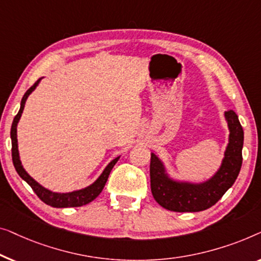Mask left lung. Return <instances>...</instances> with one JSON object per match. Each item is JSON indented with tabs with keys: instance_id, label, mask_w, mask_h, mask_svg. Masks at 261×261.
<instances>
[{
	"instance_id": "left-lung-1",
	"label": "left lung",
	"mask_w": 261,
	"mask_h": 261,
	"mask_svg": "<svg viewBox=\"0 0 261 261\" xmlns=\"http://www.w3.org/2000/svg\"><path fill=\"white\" fill-rule=\"evenodd\" d=\"M229 129V143L225 159L218 172L211 179L199 185L176 182L169 178L163 163L155 153L150 161V185L153 199L171 212H201L211 208L233 186L242 164L244 130L233 110L225 112Z\"/></svg>"
}]
</instances>
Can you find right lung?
I'll list each match as a JSON object with an SVG mask.
<instances>
[{"mask_svg": "<svg viewBox=\"0 0 261 261\" xmlns=\"http://www.w3.org/2000/svg\"><path fill=\"white\" fill-rule=\"evenodd\" d=\"M40 80L41 79H39L38 82H36L34 85L31 87V89L27 90V92H25L23 97H22L20 110H19V112H17V115L15 116V118H14V120H13L12 130H10V138H12V157H13L14 167H15L17 174L20 175V177L22 179H24V181L32 187V189L34 190V193L38 195V197L42 201V202H45L46 204L52 205V207H56V208L82 207V205H85L87 203H90L91 201H93L95 197H97L99 194L101 193L102 188L105 187L106 181H108L110 172H111L112 168L115 167L117 161L119 160V157H117V159H115L109 163V166L104 169L102 174L99 176L98 179L94 183H92V185L89 187H86V188L75 190V192H72V193H53L48 189L43 188V187L40 186L39 183L35 181V179H33L31 176L25 172V170L21 164L19 150H17L16 126L21 118L22 111H23V109H24V104H25V100H27L28 95L35 90V87L38 86Z\"/></svg>", "mask_w": 261, "mask_h": 261, "instance_id": "add662e5", "label": "right lung"}]
</instances>
